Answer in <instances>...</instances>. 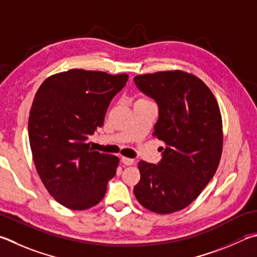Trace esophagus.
<instances>
[{"mask_svg":"<svg viewBox=\"0 0 257 257\" xmlns=\"http://www.w3.org/2000/svg\"><path fill=\"white\" fill-rule=\"evenodd\" d=\"M121 162H122L123 164L127 165V166L134 164V160H133V158H128V157H122V158H121Z\"/></svg>","mask_w":257,"mask_h":257,"instance_id":"obj_1","label":"esophagus"}]
</instances>
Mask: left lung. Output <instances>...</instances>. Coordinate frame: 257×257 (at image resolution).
<instances>
[{
  "label": "left lung",
  "mask_w": 257,
  "mask_h": 257,
  "mask_svg": "<svg viewBox=\"0 0 257 257\" xmlns=\"http://www.w3.org/2000/svg\"><path fill=\"white\" fill-rule=\"evenodd\" d=\"M158 105L154 136L166 145L158 164L141 161L138 202L156 213L189 206L218 169L222 152V121L217 100L200 78L182 71L144 74L134 78Z\"/></svg>",
  "instance_id": "left-lung-1"
}]
</instances>
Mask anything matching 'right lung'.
<instances>
[{
	"label": "right lung",
	"instance_id": "1",
	"mask_svg": "<svg viewBox=\"0 0 257 257\" xmlns=\"http://www.w3.org/2000/svg\"><path fill=\"white\" fill-rule=\"evenodd\" d=\"M127 74L69 69L48 77L32 102L28 134L37 172L56 201L72 210L99 203L119 158L92 151L88 136L103 125Z\"/></svg>",
	"mask_w": 257,
	"mask_h": 257
}]
</instances>
